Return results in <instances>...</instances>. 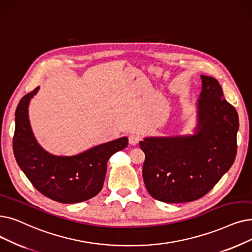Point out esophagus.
Listing matches in <instances>:
<instances>
[{"label":"esophagus","mask_w":252,"mask_h":252,"mask_svg":"<svg viewBox=\"0 0 252 252\" xmlns=\"http://www.w3.org/2000/svg\"><path fill=\"white\" fill-rule=\"evenodd\" d=\"M140 141V137L137 134H130L128 136V143L130 145H137Z\"/></svg>","instance_id":"obj_1"}]
</instances>
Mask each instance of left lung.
<instances>
[{"mask_svg":"<svg viewBox=\"0 0 252 252\" xmlns=\"http://www.w3.org/2000/svg\"><path fill=\"white\" fill-rule=\"evenodd\" d=\"M201 78L195 133L140 141L145 153L142 174L146 189L160 202L185 203L202 198L236 158L238 113L224 99L215 78L205 75Z\"/></svg>","mask_w":252,"mask_h":252,"instance_id":"left-lung-1","label":"left lung"}]
</instances>
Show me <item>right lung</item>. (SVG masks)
I'll return each instance as SVG.
<instances>
[{"mask_svg":"<svg viewBox=\"0 0 252 252\" xmlns=\"http://www.w3.org/2000/svg\"><path fill=\"white\" fill-rule=\"evenodd\" d=\"M38 91L39 86L27 94L15 111L13 152L18 166L32 187L53 201L74 204L90 200L103 188L108 159L127 146V138L107 142L72 157L48 153L38 144L29 120L30 101Z\"/></svg>","mask_w":252,"mask_h":252,"instance_id":"obj_1","label":"right lung"}]
</instances>
